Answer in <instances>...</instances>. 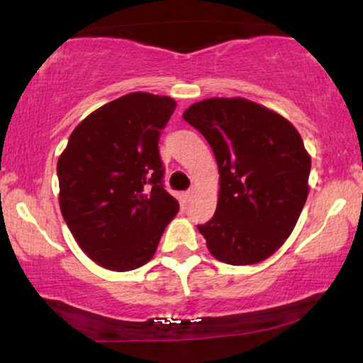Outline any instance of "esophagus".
Here are the masks:
<instances>
[{
  "mask_svg": "<svg viewBox=\"0 0 363 363\" xmlns=\"http://www.w3.org/2000/svg\"><path fill=\"white\" fill-rule=\"evenodd\" d=\"M195 193H196V188L193 186V188H190V190L185 193V198H186L188 201H190V200H193V198H195Z\"/></svg>",
  "mask_w": 363,
  "mask_h": 363,
  "instance_id": "1",
  "label": "esophagus"
}]
</instances>
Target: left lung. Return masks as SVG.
<instances>
[{"instance_id":"left-lung-1","label":"left lung","mask_w":363,"mask_h":363,"mask_svg":"<svg viewBox=\"0 0 363 363\" xmlns=\"http://www.w3.org/2000/svg\"><path fill=\"white\" fill-rule=\"evenodd\" d=\"M183 118L215 153V216L198 226L218 261L250 266L284 245L309 195L311 155L292 123L242 97L193 104Z\"/></svg>"}]
</instances>
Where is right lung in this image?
Here are the masks:
<instances>
[{"label":"right lung","mask_w":363,"mask_h":363,"mask_svg":"<svg viewBox=\"0 0 363 363\" xmlns=\"http://www.w3.org/2000/svg\"><path fill=\"white\" fill-rule=\"evenodd\" d=\"M175 107L172 97L148 92L118 97L89 113L59 157L64 221L106 269L132 271L150 261L180 208L163 188L158 153Z\"/></svg>","instance_id":"right-lung-1"}]
</instances>
